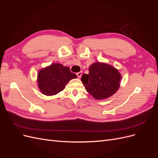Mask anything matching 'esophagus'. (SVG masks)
<instances>
[{
  "label": "esophagus",
  "mask_w": 158,
  "mask_h": 158,
  "mask_svg": "<svg viewBox=\"0 0 158 158\" xmlns=\"http://www.w3.org/2000/svg\"><path fill=\"white\" fill-rule=\"evenodd\" d=\"M82 72H79V73H76V75H77V76H78V78H81V76H82Z\"/></svg>",
  "instance_id": "esophagus-1"
}]
</instances>
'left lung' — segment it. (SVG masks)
Listing matches in <instances>:
<instances>
[{"mask_svg": "<svg viewBox=\"0 0 158 158\" xmlns=\"http://www.w3.org/2000/svg\"><path fill=\"white\" fill-rule=\"evenodd\" d=\"M121 75L113 66L95 63L89 66V74H84L82 82L87 92L96 99L109 98L120 86Z\"/></svg>", "mask_w": 158, "mask_h": 158, "instance_id": "8db88e82", "label": "left lung"}]
</instances>
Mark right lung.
I'll use <instances>...</instances> for the list:
<instances>
[{
    "label": "right lung",
    "mask_w": 158,
    "mask_h": 158,
    "mask_svg": "<svg viewBox=\"0 0 158 158\" xmlns=\"http://www.w3.org/2000/svg\"><path fill=\"white\" fill-rule=\"evenodd\" d=\"M77 78L70 69L59 63H53L40 70L37 74L38 87L46 95H56L65 88L71 79Z\"/></svg>",
    "instance_id": "obj_1"
}]
</instances>
